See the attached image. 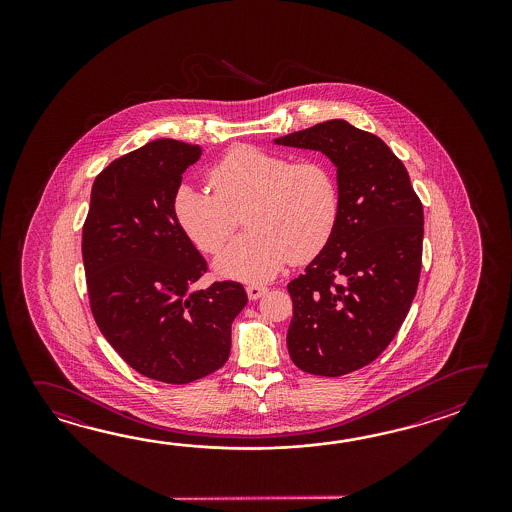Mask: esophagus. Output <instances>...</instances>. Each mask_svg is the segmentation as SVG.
I'll list each match as a JSON object with an SVG mask.
<instances>
[{"label":"esophagus","mask_w":512,"mask_h":512,"mask_svg":"<svg viewBox=\"0 0 512 512\" xmlns=\"http://www.w3.org/2000/svg\"><path fill=\"white\" fill-rule=\"evenodd\" d=\"M267 293V287L265 285H258V283H251L247 285V294L251 300H258L263 294Z\"/></svg>","instance_id":"34e87169"}]
</instances>
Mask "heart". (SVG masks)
Returning a JSON list of instances; mask_svg holds the SVG:
<instances>
[{"label":"heart","instance_id":"1","mask_svg":"<svg viewBox=\"0 0 512 512\" xmlns=\"http://www.w3.org/2000/svg\"><path fill=\"white\" fill-rule=\"evenodd\" d=\"M210 194L192 183L175 190L179 229L199 251L216 254L249 210V234L232 241L214 263L219 276L267 282L293 260H313L326 247L340 212L333 170L322 161H300L251 144L230 148L208 172Z\"/></svg>","mask_w":512,"mask_h":512}]
</instances>
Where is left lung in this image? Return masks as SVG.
I'll return each mask as SVG.
<instances>
[{
	"mask_svg": "<svg viewBox=\"0 0 512 512\" xmlns=\"http://www.w3.org/2000/svg\"><path fill=\"white\" fill-rule=\"evenodd\" d=\"M337 168V227L287 285V349L300 370L340 377L381 355L410 311L423 256V205L386 142L333 119L274 139Z\"/></svg>",
	"mask_w": 512,
	"mask_h": 512,
	"instance_id": "left-lung-1",
	"label": "left lung"
}]
</instances>
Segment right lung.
<instances>
[{
  "label": "right lung",
  "instance_id": "obj_1",
  "mask_svg": "<svg viewBox=\"0 0 512 512\" xmlns=\"http://www.w3.org/2000/svg\"><path fill=\"white\" fill-rule=\"evenodd\" d=\"M199 144L157 139L97 175L82 232L91 311L133 370L186 384L219 370L230 327L247 305L238 282L194 283L207 261L179 229L174 194Z\"/></svg>",
  "mask_w": 512,
  "mask_h": 512
}]
</instances>
